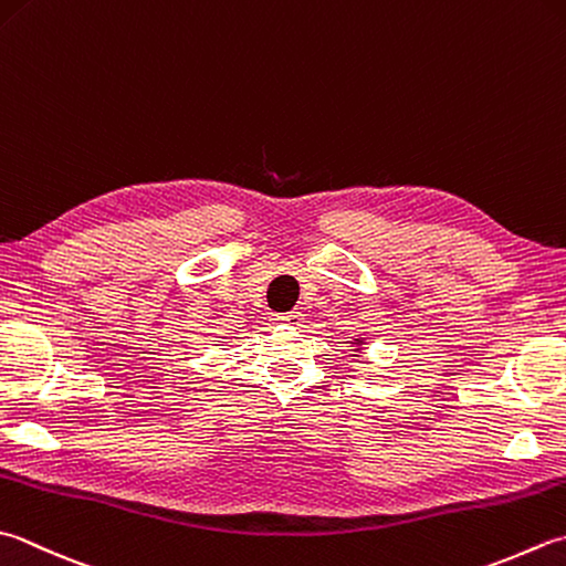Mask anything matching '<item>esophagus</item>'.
I'll return each mask as SVG.
<instances>
[{"label": "esophagus", "instance_id": "obj_1", "mask_svg": "<svg viewBox=\"0 0 566 566\" xmlns=\"http://www.w3.org/2000/svg\"><path fill=\"white\" fill-rule=\"evenodd\" d=\"M272 321H276V324H290V326H298V324H302V314H298V312L274 314V318H272Z\"/></svg>", "mask_w": 566, "mask_h": 566}]
</instances>
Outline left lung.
<instances>
[{"label":"left lung","mask_w":566,"mask_h":566,"mask_svg":"<svg viewBox=\"0 0 566 566\" xmlns=\"http://www.w3.org/2000/svg\"><path fill=\"white\" fill-rule=\"evenodd\" d=\"M356 340H358V343H363V340H360V338H356Z\"/></svg>","instance_id":"8db88e82"}]
</instances>
